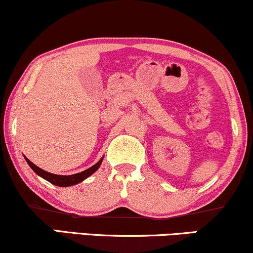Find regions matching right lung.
<instances>
[{
	"label": "right lung",
	"instance_id": "1",
	"mask_svg": "<svg viewBox=\"0 0 253 253\" xmlns=\"http://www.w3.org/2000/svg\"><path fill=\"white\" fill-rule=\"evenodd\" d=\"M27 160L28 165L30 166L31 168H33V170L36 172L37 175H40L41 177L45 178L46 181H49L50 183L55 184V185H58V187H69V185H73V184H77L79 183V182L84 181L85 178H87L89 175H92L93 172L97 170V169L100 167L101 165V161H103V159L99 160V161L95 164L94 166H92L91 168L86 169V170L82 171V172H78V174H73V175H56V174H51L49 171H45L43 170V169H41L40 167H37L36 165H34L33 162L30 161L28 158H25Z\"/></svg>",
	"mask_w": 253,
	"mask_h": 253
}]
</instances>
